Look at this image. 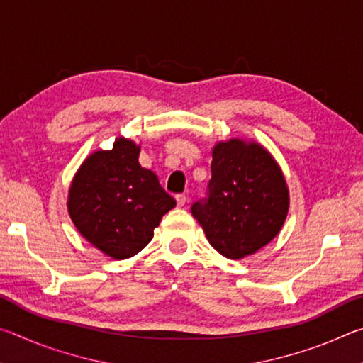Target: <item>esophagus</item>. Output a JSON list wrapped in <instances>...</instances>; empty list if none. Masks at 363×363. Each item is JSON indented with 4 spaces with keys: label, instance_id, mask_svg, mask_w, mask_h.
Returning <instances> with one entry per match:
<instances>
[{
    "label": "esophagus",
    "instance_id": "esophagus-1",
    "mask_svg": "<svg viewBox=\"0 0 363 363\" xmlns=\"http://www.w3.org/2000/svg\"><path fill=\"white\" fill-rule=\"evenodd\" d=\"M186 201H187V199H186V195H176V205L177 206H184L186 205Z\"/></svg>",
    "mask_w": 363,
    "mask_h": 363
}]
</instances>
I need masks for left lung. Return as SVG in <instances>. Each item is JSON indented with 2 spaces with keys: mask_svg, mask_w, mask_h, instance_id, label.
<instances>
[{
  "mask_svg": "<svg viewBox=\"0 0 363 363\" xmlns=\"http://www.w3.org/2000/svg\"><path fill=\"white\" fill-rule=\"evenodd\" d=\"M288 206L286 181L274 157L261 144L230 139L213 147L208 196L190 211L218 253L242 259L277 237Z\"/></svg>",
  "mask_w": 363,
  "mask_h": 363,
  "instance_id": "left-lung-1",
  "label": "left lung"
}]
</instances>
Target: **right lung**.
<instances>
[{
	"label": "right lung",
	"instance_id": "right-lung-1",
	"mask_svg": "<svg viewBox=\"0 0 363 363\" xmlns=\"http://www.w3.org/2000/svg\"><path fill=\"white\" fill-rule=\"evenodd\" d=\"M140 147L118 138L112 150L84 160L69 190V214L78 232L113 259L144 250L153 229L176 206L158 177L139 164Z\"/></svg>",
	"mask_w": 363,
	"mask_h": 363
}]
</instances>
